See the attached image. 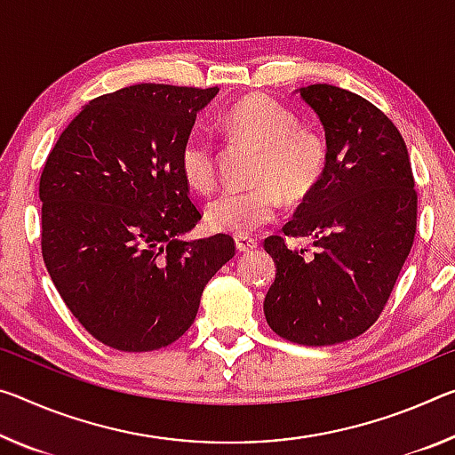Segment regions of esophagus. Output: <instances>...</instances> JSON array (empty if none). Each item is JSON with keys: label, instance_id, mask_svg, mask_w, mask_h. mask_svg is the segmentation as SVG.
Wrapping results in <instances>:
<instances>
[{"label": "esophagus", "instance_id": "34e87169", "mask_svg": "<svg viewBox=\"0 0 455 455\" xmlns=\"http://www.w3.org/2000/svg\"><path fill=\"white\" fill-rule=\"evenodd\" d=\"M235 244H236V251H239V253H249V251L257 249V241L251 239V236H236Z\"/></svg>", "mask_w": 455, "mask_h": 455}]
</instances>
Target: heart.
<instances>
[{"label":"heart","mask_w":455,"mask_h":455,"mask_svg":"<svg viewBox=\"0 0 455 455\" xmlns=\"http://www.w3.org/2000/svg\"><path fill=\"white\" fill-rule=\"evenodd\" d=\"M225 125L259 148L253 180L247 190H228L204 208V222L214 233L253 235L275 216L283 202H304L318 188L328 168L326 140L314 129L298 127V117L265 95L236 100L225 113ZM180 172L190 188L208 192L216 184L211 137L192 132L180 148Z\"/></svg>","instance_id":"b5f03b06"}]
</instances>
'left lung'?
I'll return each mask as SVG.
<instances>
[{
  "mask_svg": "<svg viewBox=\"0 0 455 455\" xmlns=\"http://www.w3.org/2000/svg\"><path fill=\"white\" fill-rule=\"evenodd\" d=\"M326 133L328 168L283 227L315 251L265 239L277 265L263 309L271 330L304 346L352 340L383 312L413 247L417 192L399 129L369 100L331 84L298 89Z\"/></svg>",
  "mask_w": 455,
  "mask_h": 455,
  "instance_id": "8db88e82",
  "label": "left lung"
}]
</instances>
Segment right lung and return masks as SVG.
<instances>
[{"label":"right lung","mask_w":455,"mask_h":455,"mask_svg":"<svg viewBox=\"0 0 455 455\" xmlns=\"http://www.w3.org/2000/svg\"><path fill=\"white\" fill-rule=\"evenodd\" d=\"M219 92L133 84L86 103L40 178L42 257L64 304L92 338L124 352L176 342L202 291L235 257L228 235L196 227L180 148Z\"/></svg>","instance_id":"add662e5"}]
</instances>
